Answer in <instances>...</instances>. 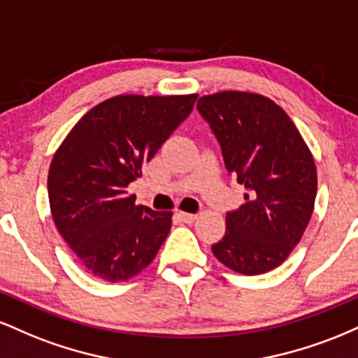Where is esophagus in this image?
<instances>
[{"label":"esophagus","instance_id":"1","mask_svg":"<svg viewBox=\"0 0 358 358\" xmlns=\"http://www.w3.org/2000/svg\"><path fill=\"white\" fill-rule=\"evenodd\" d=\"M176 215H178V219L182 220V222H185V224H192V222H195V220H196V215H195V213L178 212V213H176Z\"/></svg>","mask_w":358,"mask_h":358}]
</instances>
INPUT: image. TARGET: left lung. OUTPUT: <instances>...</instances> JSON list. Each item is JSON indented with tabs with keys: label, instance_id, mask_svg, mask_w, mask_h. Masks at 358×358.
<instances>
[{
	"label": "left lung",
	"instance_id": "obj_1",
	"mask_svg": "<svg viewBox=\"0 0 358 358\" xmlns=\"http://www.w3.org/2000/svg\"><path fill=\"white\" fill-rule=\"evenodd\" d=\"M196 109L219 141L227 171L248 190L245 202L227 212L213 256L236 273H268L286 261L311 219L318 185L313 156L268 97L225 90L200 97Z\"/></svg>",
	"mask_w": 358,
	"mask_h": 358
}]
</instances>
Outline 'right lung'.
I'll use <instances>...</instances> for the list:
<instances>
[{"mask_svg":"<svg viewBox=\"0 0 358 358\" xmlns=\"http://www.w3.org/2000/svg\"><path fill=\"white\" fill-rule=\"evenodd\" d=\"M190 96H116L72 127L48 171V200L60 236L92 276L127 281L153 261L171 212L136 205L127 185L190 116Z\"/></svg>","mask_w":358,"mask_h":358,"instance_id":"obj_1","label":"right lung"}]
</instances>
